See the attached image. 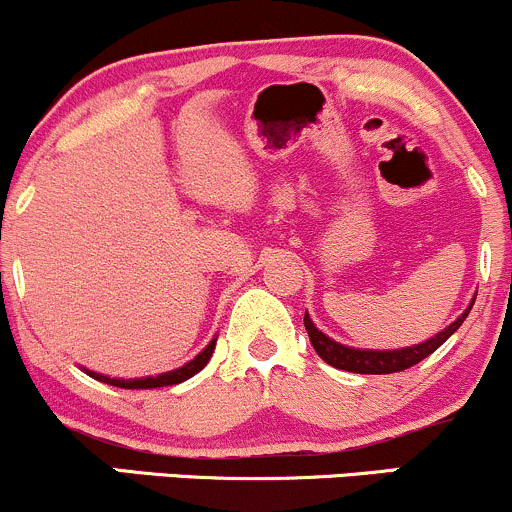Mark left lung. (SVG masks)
<instances>
[{"instance_id":"obj_1","label":"left lung","mask_w":512,"mask_h":512,"mask_svg":"<svg viewBox=\"0 0 512 512\" xmlns=\"http://www.w3.org/2000/svg\"><path fill=\"white\" fill-rule=\"evenodd\" d=\"M477 298V296H474ZM474 301L464 308V313L457 317L455 322H450L445 330H440L436 337L426 339V342L414 344V346H402V349H354V346H346L334 342L332 337H327L325 332L317 330L315 322L310 320V315L305 313L303 322L305 330H308L310 344L317 351V356L325 363H330L332 368L349 370V373H363V375H387V373H399V370H407L416 366L419 361H424L426 356H431L440 344L448 342V339L460 330L464 317L469 315Z\"/></svg>"}]
</instances>
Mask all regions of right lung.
<instances>
[{"instance_id":"obj_1","label":"right lung","mask_w":512,"mask_h":512,"mask_svg":"<svg viewBox=\"0 0 512 512\" xmlns=\"http://www.w3.org/2000/svg\"><path fill=\"white\" fill-rule=\"evenodd\" d=\"M214 346H216V337L211 339V342L204 346L199 354L192 358V361H187L185 366L175 368V370H168V373H161V375H146V378H110V375H103V373H96V370H86V375H91L93 380H101L105 385H113V387H122V390H154V387H166V385H178V383H185V380H190L192 375H197L199 370L209 363L211 354H214Z\"/></svg>"}]
</instances>
